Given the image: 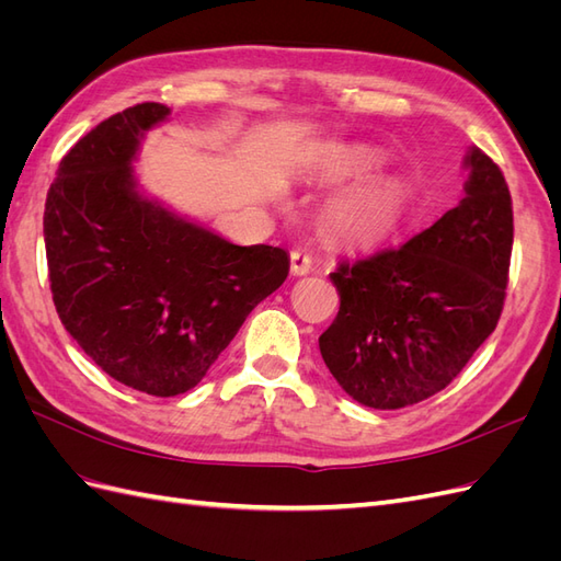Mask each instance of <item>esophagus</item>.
Wrapping results in <instances>:
<instances>
[{"instance_id":"1","label":"esophagus","mask_w":561,"mask_h":561,"mask_svg":"<svg viewBox=\"0 0 561 561\" xmlns=\"http://www.w3.org/2000/svg\"><path fill=\"white\" fill-rule=\"evenodd\" d=\"M290 271L295 276H307L311 271V257L307 252L301 250H293L290 252Z\"/></svg>"}]
</instances>
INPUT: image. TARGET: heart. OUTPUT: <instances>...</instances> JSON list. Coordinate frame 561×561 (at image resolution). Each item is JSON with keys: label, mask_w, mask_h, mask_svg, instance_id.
Listing matches in <instances>:
<instances>
[{"label": "heart", "mask_w": 561, "mask_h": 561, "mask_svg": "<svg viewBox=\"0 0 561 561\" xmlns=\"http://www.w3.org/2000/svg\"><path fill=\"white\" fill-rule=\"evenodd\" d=\"M375 163L365 151H346L336 157V175H360ZM404 190L396 180H371L336 196L325 208L328 229L342 241L375 243L386 239L400 222Z\"/></svg>", "instance_id": "obj_1"}]
</instances>
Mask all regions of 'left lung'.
Returning a JSON list of instances; mask_svg holds the SVG:
<instances>
[{
	"label": "left lung",
	"instance_id": "left-lung-1",
	"mask_svg": "<svg viewBox=\"0 0 561 561\" xmlns=\"http://www.w3.org/2000/svg\"><path fill=\"white\" fill-rule=\"evenodd\" d=\"M466 196L400 248L330 274L339 313L322 360L346 393L400 410L447 388L496 330L513 252V198L482 149L466 157Z\"/></svg>",
	"mask_w": 561,
	"mask_h": 561
}]
</instances>
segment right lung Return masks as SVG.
I'll list each match as a JSON object with an SVG mask.
<instances>
[{"instance_id": "right-lung-1", "label": "right lung", "mask_w": 561, "mask_h": 561, "mask_svg": "<svg viewBox=\"0 0 561 561\" xmlns=\"http://www.w3.org/2000/svg\"><path fill=\"white\" fill-rule=\"evenodd\" d=\"M171 114L142 103L67 151L46 196L50 295L65 330L118 383L173 398L194 388L290 257L233 245L138 192L142 135Z\"/></svg>"}]
</instances>
